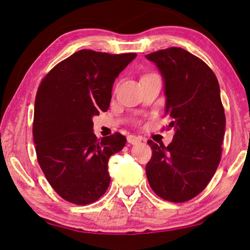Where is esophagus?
<instances>
[{
    "label": "esophagus",
    "mask_w": 250,
    "mask_h": 250,
    "mask_svg": "<svg viewBox=\"0 0 250 250\" xmlns=\"http://www.w3.org/2000/svg\"><path fill=\"white\" fill-rule=\"evenodd\" d=\"M127 142L131 143V145H139V143H141V138H139V136H135V135H128Z\"/></svg>",
    "instance_id": "esophagus-1"
}]
</instances>
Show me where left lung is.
<instances>
[{
	"label": "left lung",
	"mask_w": 250,
	"mask_h": 250,
	"mask_svg": "<svg viewBox=\"0 0 250 250\" xmlns=\"http://www.w3.org/2000/svg\"><path fill=\"white\" fill-rule=\"evenodd\" d=\"M164 78L165 114L175 134L170 145L149 140L151 159L146 174L157 196L184 203L199 194L221 162L225 114L220 85L213 70L181 47L146 54Z\"/></svg>",
	"instance_id": "obj_1"
}]
</instances>
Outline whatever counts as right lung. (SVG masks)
<instances>
[{"label": "right lung", "mask_w": 250, "mask_h": 250, "mask_svg": "<svg viewBox=\"0 0 250 250\" xmlns=\"http://www.w3.org/2000/svg\"><path fill=\"white\" fill-rule=\"evenodd\" d=\"M135 57L81 50L41 82L33 123L37 162L50 186L71 204H92L108 189V160L126 138L115 133L99 140L92 118L108 110L116 77Z\"/></svg>", "instance_id": "1"}]
</instances>
